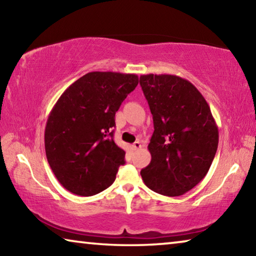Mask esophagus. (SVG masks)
<instances>
[{
  "instance_id": "obj_1",
  "label": "esophagus",
  "mask_w": 256,
  "mask_h": 256,
  "mask_svg": "<svg viewBox=\"0 0 256 256\" xmlns=\"http://www.w3.org/2000/svg\"><path fill=\"white\" fill-rule=\"evenodd\" d=\"M142 146V144H141V142L140 141H136L134 142V144H132V148L134 149V150H138Z\"/></svg>"
}]
</instances>
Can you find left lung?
<instances>
[{"instance_id": "1", "label": "left lung", "mask_w": 256, "mask_h": 256, "mask_svg": "<svg viewBox=\"0 0 256 256\" xmlns=\"http://www.w3.org/2000/svg\"><path fill=\"white\" fill-rule=\"evenodd\" d=\"M140 84L154 131L144 184L166 196L188 192L209 172L219 142L218 126L204 97L190 81L172 74H144Z\"/></svg>"}]
</instances>
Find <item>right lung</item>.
<instances>
[{
  "label": "right lung",
  "instance_id": "obj_1",
  "mask_svg": "<svg viewBox=\"0 0 256 256\" xmlns=\"http://www.w3.org/2000/svg\"><path fill=\"white\" fill-rule=\"evenodd\" d=\"M136 74L89 72L62 94L45 128V151L64 188L92 196L110 186L125 151L114 142L115 114L136 89Z\"/></svg>",
  "mask_w": 256,
  "mask_h": 256
}]
</instances>
